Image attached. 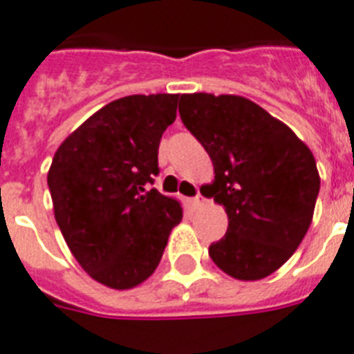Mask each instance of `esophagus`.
<instances>
[{
  "mask_svg": "<svg viewBox=\"0 0 354 354\" xmlns=\"http://www.w3.org/2000/svg\"><path fill=\"white\" fill-rule=\"evenodd\" d=\"M206 203V199H205V195H201V194H197L194 197V199H192V205L194 206H203Z\"/></svg>",
  "mask_w": 354,
  "mask_h": 354,
  "instance_id": "34e87169",
  "label": "esophagus"
}]
</instances>
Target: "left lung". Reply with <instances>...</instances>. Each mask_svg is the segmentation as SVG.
Masks as SVG:
<instances>
[{
    "label": "left lung",
    "instance_id": "obj_1",
    "mask_svg": "<svg viewBox=\"0 0 354 354\" xmlns=\"http://www.w3.org/2000/svg\"><path fill=\"white\" fill-rule=\"evenodd\" d=\"M179 115L214 164L206 197L225 206L228 230L208 248L223 272L254 281L276 272L309 230L320 175L289 126L236 95H180Z\"/></svg>",
    "mask_w": 354,
    "mask_h": 354
}]
</instances>
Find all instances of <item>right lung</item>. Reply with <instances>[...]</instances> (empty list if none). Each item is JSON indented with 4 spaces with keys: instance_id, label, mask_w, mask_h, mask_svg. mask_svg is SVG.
Wrapping results in <instances>:
<instances>
[{
    "instance_id": "add662e5",
    "label": "right lung",
    "mask_w": 354,
    "mask_h": 354,
    "mask_svg": "<svg viewBox=\"0 0 354 354\" xmlns=\"http://www.w3.org/2000/svg\"><path fill=\"white\" fill-rule=\"evenodd\" d=\"M179 95H131L109 102L56 149L49 185L67 247L93 279L124 290L155 272L179 201L155 188L162 133Z\"/></svg>"
}]
</instances>
